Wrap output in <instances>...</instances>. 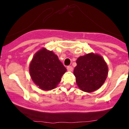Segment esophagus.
Wrapping results in <instances>:
<instances>
[{"label": "esophagus", "mask_w": 129, "mask_h": 129, "mask_svg": "<svg viewBox=\"0 0 129 129\" xmlns=\"http://www.w3.org/2000/svg\"><path fill=\"white\" fill-rule=\"evenodd\" d=\"M67 70L69 71V72H72V71H73V67H72V66H68L67 67Z\"/></svg>", "instance_id": "1"}]
</instances>
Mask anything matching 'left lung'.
Returning a JSON list of instances; mask_svg holds the SVG:
<instances>
[{"instance_id":"8db88e82","label":"left lung","mask_w":129,"mask_h":129,"mask_svg":"<svg viewBox=\"0 0 129 129\" xmlns=\"http://www.w3.org/2000/svg\"><path fill=\"white\" fill-rule=\"evenodd\" d=\"M76 63L73 73L81 90L92 92L104 83L108 75V67L101 56L88 53L78 57Z\"/></svg>"}]
</instances>
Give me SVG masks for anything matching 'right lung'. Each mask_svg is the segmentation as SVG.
<instances>
[{
	"label": "right lung",
	"mask_w": 129,
	"mask_h": 129,
	"mask_svg": "<svg viewBox=\"0 0 129 129\" xmlns=\"http://www.w3.org/2000/svg\"><path fill=\"white\" fill-rule=\"evenodd\" d=\"M66 71L57 56L45 48L35 53L29 68L33 81L43 90L55 88Z\"/></svg>",
	"instance_id": "right-lung-1"
}]
</instances>
